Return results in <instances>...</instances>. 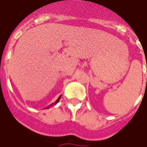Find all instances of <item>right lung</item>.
<instances>
[{"instance_id":"right-lung-1","label":"right lung","mask_w":147,"mask_h":147,"mask_svg":"<svg viewBox=\"0 0 147 147\" xmlns=\"http://www.w3.org/2000/svg\"><path fill=\"white\" fill-rule=\"evenodd\" d=\"M60 98H61V96H59V98H57V100H56V101L55 102H53V103H51V104L50 105V106H49V107H46V109H49V107H52V106H54V105L56 104V103H57L59 101V99H60Z\"/></svg>"}]
</instances>
